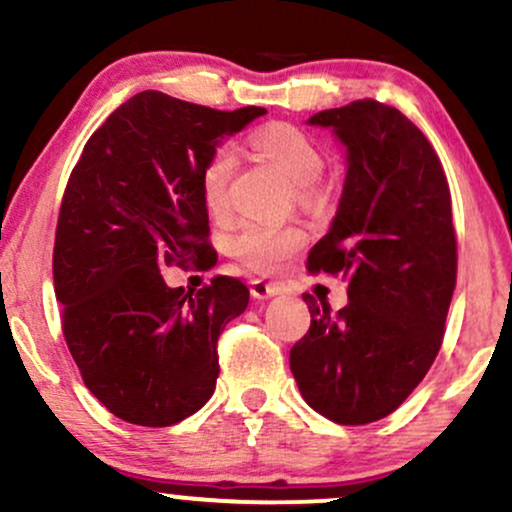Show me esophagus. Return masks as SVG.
<instances>
[{
  "label": "esophagus",
  "instance_id": "obj_1",
  "mask_svg": "<svg viewBox=\"0 0 512 512\" xmlns=\"http://www.w3.org/2000/svg\"><path fill=\"white\" fill-rule=\"evenodd\" d=\"M250 293L255 300H267L274 298V295L283 293V286L276 281H264V279H255L250 283Z\"/></svg>",
  "mask_w": 512,
  "mask_h": 512
}]
</instances>
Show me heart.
Wrapping results in <instances>:
<instances>
[{"label": "heart", "mask_w": 512, "mask_h": 512, "mask_svg": "<svg viewBox=\"0 0 512 512\" xmlns=\"http://www.w3.org/2000/svg\"><path fill=\"white\" fill-rule=\"evenodd\" d=\"M252 147H255L257 155L269 159L298 188L312 186L324 174L326 159L319 145L310 135L286 126V123L262 128L252 138ZM233 171H236V150L231 145L217 147L209 155L200 176L202 197L212 212H224ZM303 245L305 231H300L298 226H269L248 221L233 236L231 252L245 267L269 274L276 272Z\"/></svg>", "instance_id": "obj_1"}]
</instances>
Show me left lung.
<instances>
[{
    "label": "left lung",
    "mask_w": 512,
    "mask_h": 512,
    "mask_svg": "<svg viewBox=\"0 0 512 512\" xmlns=\"http://www.w3.org/2000/svg\"><path fill=\"white\" fill-rule=\"evenodd\" d=\"M307 123L346 147L336 217L307 269L341 276L348 305L331 315L305 295L312 322L291 348V372L326 420L377 422L441 348L458 269L451 190L434 147L396 107L357 100Z\"/></svg>",
    "instance_id": "8db88e82"
}]
</instances>
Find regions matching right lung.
<instances>
[{
  "label": "right lung",
  "mask_w": 512,
  "mask_h": 512,
  "mask_svg": "<svg viewBox=\"0 0 512 512\" xmlns=\"http://www.w3.org/2000/svg\"><path fill=\"white\" fill-rule=\"evenodd\" d=\"M264 114L145 90L109 114L73 166L54 240V291L85 386L123 422L171 427L212 398L219 334L245 312L248 286L217 276L186 293L159 272L207 262L202 169L221 140Z\"/></svg>",
  "instance_id": "add662e5"
}]
</instances>
